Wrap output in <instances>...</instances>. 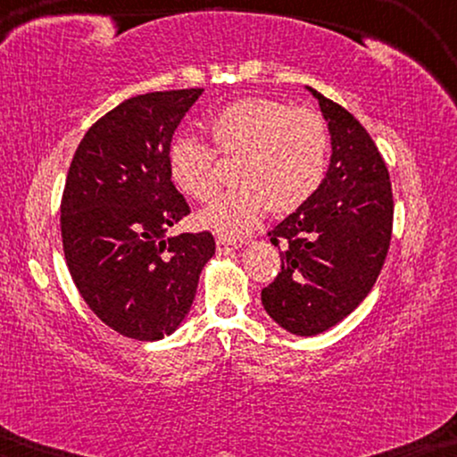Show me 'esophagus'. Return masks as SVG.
Returning <instances> with one entry per match:
<instances>
[{"label":"esophagus","mask_w":457,"mask_h":457,"mask_svg":"<svg viewBox=\"0 0 457 457\" xmlns=\"http://www.w3.org/2000/svg\"><path fill=\"white\" fill-rule=\"evenodd\" d=\"M239 249V243H233V241H227V239H216V252L218 255H228Z\"/></svg>","instance_id":"esophagus-1"}]
</instances>
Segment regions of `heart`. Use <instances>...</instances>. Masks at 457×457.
<instances>
[{
	"label": "heart",
	"instance_id": "obj_1",
	"mask_svg": "<svg viewBox=\"0 0 457 457\" xmlns=\"http://www.w3.org/2000/svg\"><path fill=\"white\" fill-rule=\"evenodd\" d=\"M210 130L224 158H239V189L197 214L199 227L218 239H243L270 205L283 214L297 210L318 191L327 172L328 129L310 108L266 97L237 99L212 118ZM168 168L187 197L210 202L218 195L216 154L195 137L180 135L172 141Z\"/></svg>",
	"mask_w": 457,
	"mask_h": 457
}]
</instances>
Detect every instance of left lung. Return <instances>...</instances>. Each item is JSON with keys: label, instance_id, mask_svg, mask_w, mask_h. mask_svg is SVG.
Wrapping results in <instances>:
<instances>
[{"label": "left lung", "instance_id": "left-lung-1", "mask_svg": "<svg viewBox=\"0 0 457 457\" xmlns=\"http://www.w3.org/2000/svg\"><path fill=\"white\" fill-rule=\"evenodd\" d=\"M330 135V162L308 202L278 222L270 241L280 272L262 305L278 327L320 335L352 314L377 283L389 252L393 193L389 170L366 129L312 87Z\"/></svg>", "mask_w": 457, "mask_h": 457}]
</instances>
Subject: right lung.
<instances>
[{
    "mask_svg": "<svg viewBox=\"0 0 457 457\" xmlns=\"http://www.w3.org/2000/svg\"><path fill=\"white\" fill-rule=\"evenodd\" d=\"M204 89L130 97L87 130L60 208L68 270L87 305L139 341L172 335L195 299L210 233L168 237L189 214L168 168L172 135Z\"/></svg>",
    "mask_w": 457,
    "mask_h": 457,
    "instance_id": "obj_1",
    "label": "right lung"
}]
</instances>
